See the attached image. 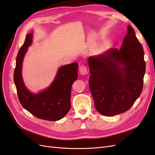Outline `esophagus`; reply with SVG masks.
<instances>
[{"mask_svg":"<svg viewBox=\"0 0 155 155\" xmlns=\"http://www.w3.org/2000/svg\"><path fill=\"white\" fill-rule=\"evenodd\" d=\"M79 72H80V74L81 75H85L87 74V67L85 66V65H81L80 67H79Z\"/></svg>","mask_w":155,"mask_h":155,"instance_id":"1","label":"esophagus"}]
</instances>
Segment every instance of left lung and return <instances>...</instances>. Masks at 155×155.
Instances as JSON below:
<instances>
[{"mask_svg": "<svg viewBox=\"0 0 155 155\" xmlns=\"http://www.w3.org/2000/svg\"><path fill=\"white\" fill-rule=\"evenodd\" d=\"M122 46L89 57V88L96 110L111 116L128 110L140 96L145 72L144 51L128 26Z\"/></svg>", "mask_w": 155, "mask_h": 155, "instance_id": "8db88e82", "label": "left lung"}]
</instances>
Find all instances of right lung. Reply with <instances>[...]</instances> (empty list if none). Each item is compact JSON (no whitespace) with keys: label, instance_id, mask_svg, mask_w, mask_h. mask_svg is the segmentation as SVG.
<instances>
[{"label":"right lung","instance_id":"obj_1","mask_svg":"<svg viewBox=\"0 0 155 155\" xmlns=\"http://www.w3.org/2000/svg\"><path fill=\"white\" fill-rule=\"evenodd\" d=\"M32 43V34H28L18 51L13 80L21 105L31 114L42 120L57 121L66 115L70 109L73 83L78 78V64L74 63L61 67L50 87L39 94H32L25 86L21 76L23 58Z\"/></svg>","mask_w":155,"mask_h":155}]
</instances>
